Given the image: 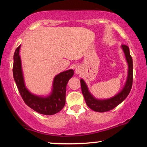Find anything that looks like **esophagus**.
I'll use <instances>...</instances> for the list:
<instances>
[{
    "label": "esophagus",
    "instance_id": "34e87169",
    "mask_svg": "<svg viewBox=\"0 0 147 147\" xmlns=\"http://www.w3.org/2000/svg\"><path fill=\"white\" fill-rule=\"evenodd\" d=\"M80 72H81V69L80 68H76V73L79 74V73H80Z\"/></svg>",
    "mask_w": 147,
    "mask_h": 147
}]
</instances>
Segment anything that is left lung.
<instances>
[{
  "mask_svg": "<svg viewBox=\"0 0 147 147\" xmlns=\"http://www.w3.org/2000/svg\"><path fill=\"white\" fill-rule=\"evenodd\" d=\"M122 48L124 52V55H125L128 65H129V72H128V77L125 86L123 88L122 90L120 92H119L117 95L114 96L112 98L108 99H103V100L97 99L89 92L86 84L83 79H82L80 80L82 94H83L84 99H85L86 103L87 106L92 111H96V112L103 113L112 110L126 98V97L129 95L130 91L131 90L133 78V59L131 55H130L129 47L126 45H122Z\"/></svg>",
  "mask_w": 147,
  "mask_h": 147,
  "instance_id": "8db88e82",
  "label": "left lung"
}]
</instances>
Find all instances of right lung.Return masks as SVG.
Listing matches in <instances>:
<instances>
[{
    "instance_id": "right-lung-1",
    "label": "right lung",
    "mask_w": 147,
    "mask_h": 147,
    "mask_svg": "<svg viewBox=\"0 0 147 147\" xmlns=\"http://www.w3.org/2000/svg\"><path fill=\"white\" fill-rule=\"evenodd\" d=\"M20 46L16 49L14 55L13 76L22 99L29 107L37 113L47 115L59 112L65 104L66 85L74 75L73 70H68L57 75L54 79L52 92L47 97H38L28 91L25 87L19 56Z\"/></svg>"
}]
</instances>
